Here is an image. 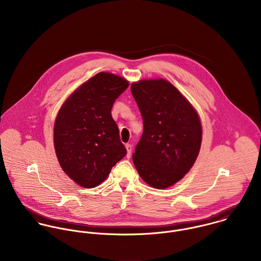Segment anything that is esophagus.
<instances>
[{
  "instance_id": "obj_1",
  "label": "esophagus",
  "mask_w": 261,
  "mask_h": 261,
  "mask_svg": "<svg viewBox=\"0 0 261 261\" xmlns=\"http://www.w3.org/2000/svg\"><path fill=\"white\" fill-rule=\"evenodd\" d=\"M125 148H126V150H127V154H126V156H127V158H129V156H130V154H132L133 147H132V145H130V144H126V145H125Z\"/></svg>"
}]
</instances>
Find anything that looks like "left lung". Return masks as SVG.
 Wrapping results in <instances>:
<instances>
[{"label": "left lung", "instance_id": "8db88e82", "mask_svg": "<svg viewBox=\"0 0 261 261\" xmlns=\"http://www.w3.org/2000/svg\"><path fill=\"white\" fill-rule=\"evenodd\" d=\"M130 90L144 123L133 153L134 164L149 186H172L186 175L198 156L202 142L199 116L167 80H141L133 83Z\"/></svg>", "mask_w": 261, "mask_h": 261}]
</instances>
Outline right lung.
<instances>
[{
  "mask_svg": "<svg viewBox=\"0 0 261 261\" xmlns=\"http://www.w3.org/2000/svg\"><path fill=\"white\" fill-rule=\"evenodd\" d=\"M127 87L124 78L100 72L76 89L57 114L56 154L65 174L80 186H98L126 154L112 109Z\"/></svg>",
  "mask_w": 261,
  "mask_h": 261,
  "instance_id": "1",
  "label": "right lung"
}]
</instances>
